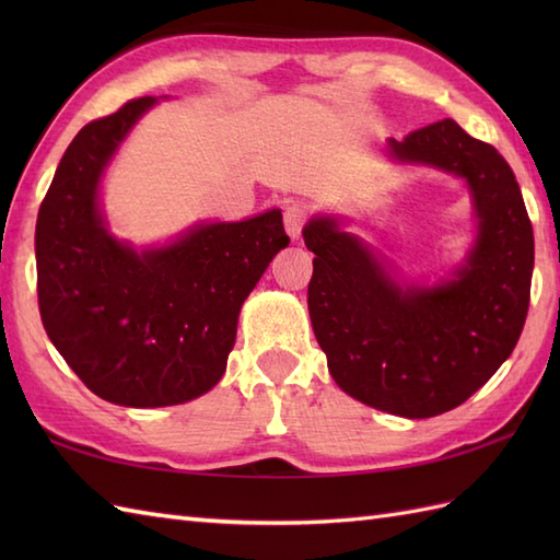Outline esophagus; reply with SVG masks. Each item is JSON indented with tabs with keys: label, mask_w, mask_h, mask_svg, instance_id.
<instances>
[{
	"label": "esophagus",
	"mask_w": 560,
	"mask_h": 560,
	"mask_svg": "<svg viewBox=\"0 0 560 560\" xmlns=\"http://www.w3.org/2000/svg\"><path fill=\"white\" fill-rule=\"evenodd\" d=\"M307 221V207L303 201H291V205L283 209V225H287V233L293 237V241H299L303 225Z\"/></svg>",
	"instance_id": "obj_1"
}]
</instances>
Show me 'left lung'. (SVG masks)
<instances>
[{
	"instance_id": "obj_1",
	"label": "left lung",
	"mask_w": 560,
	"mask_h": 560,
	"mask_svg": "<svg viewBox=\"0 0 560 560\" xmlns=\"http://www.w3.org/2000/svg\"><path fill=\"white\" fill-rule=\"evenodd\" d=\"M387 151L467 180L477 243L450 281L401 289L337 219L315 217L303 229L315 253L307 311L347 395L428 419L467 401L513 353L529 307L534 233L508 161L450 117L389 139Z\"/></svg>"
}]
</instances>
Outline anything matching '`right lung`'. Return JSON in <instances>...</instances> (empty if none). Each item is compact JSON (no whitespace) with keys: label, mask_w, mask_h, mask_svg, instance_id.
<instances>
[{"label":"right lung","mask_w":560,"mask_h":560,"mask_svg":"<svg viewBox=\"0 0 560 560\" xmlns=\"http://www.w3.org/2000/svg\"><path fill=\"white\" fill-rule=\"evenodd\" d=\"M153 103L129 101L81 129L35 223L47 337L93 395L137 409L183 404L219 383L245 299L289 245L279 209L199 223L141 253L108 233L101 175Z\"/></svg>","instance_id":"right-lung-1"}]
</instances>
